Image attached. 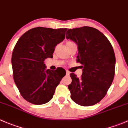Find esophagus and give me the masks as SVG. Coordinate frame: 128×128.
<instances>
[{"mask_svg":"<svg viewBox=\"0 0 128 128\" xmlns=\"http://www.w3.org/2000/svg\"><path fill=\"white\" fill-rule=\"evenodd\" d=\"M70 74V72L69 71H66V75H68V76H69V75Z\"/></svg>","mask_w":128,"mask_h":128,"instance_id":"obj_1","label":"esophagus"}]
</instances>
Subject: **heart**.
<instances>
[{"label":"heart","instance_id":"heart-1","mask_svg":"<svg viewBox=\"0 0 128 128\" xmlns=\"http://www.w3.org/2000/svg\"><path fill=\"white\" fill-rule=\"evenodd\" d=\"M71 42H68V43H71Z\"/></svg>","mask_w":128,"mask_h":128}]
</instances>
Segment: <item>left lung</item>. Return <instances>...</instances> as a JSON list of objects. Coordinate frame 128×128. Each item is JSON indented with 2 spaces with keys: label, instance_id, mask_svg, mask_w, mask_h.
Listing matches in <instances>:
<instances>
[{
  "label": "left lung",
  "instance_id": "left-lung-1",
  "mask_svg": "<svg viewBox=\"0 0 128 128\" xmlns=\"http://www.w3.org/2000/svg\"><path fill=\"white\" fill-rule=\"evenodd\" d=\"M66 38L77 44L76 60L83 65L80 78L70 74L72 82L68 88L71 99L80 106H94L104 97L114 80L116 57L112 46L103 33L89 26L69 29Z\"/></svg>",
  "mask_w": 128,
  "mask_h": 128
}]
</instances>
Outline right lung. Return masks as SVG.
I'll use <instances>...</instances> for the list:
<instances>
[{"instance_id": "obj_1", "label": "right lung", "mask_w": 128, "mask_h": 128, "mask_svg": "<svg viewBox=\"0 0 128 128\" xmlns=\"http://www.w3.org/2000/svg\"><path fill=\"white\" fill-rule=\"evenodd\" d=\"M67 28L37 27L24 33L12 54L13 78L21 96L35 105L47 103L66 75L63 68L45 70V58L53 57L55 46L65 38Z\"/></svg>"}]
</instances>
